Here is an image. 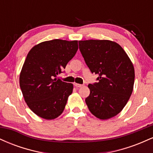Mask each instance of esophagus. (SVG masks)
I'll return each instance as SVG.
<instances>
[{
  "instance_id": "1",
  "label": "esophagus",
  "mask_w": 153,
  "mask_h": 153,
  "mask_svg": "<svg viewBox=\"0 0 153 153\" xmlns=\"http://www.w3.org/2000/svg\"><path fill=\"white\" fill-rule=\"evenodd\" d=\"M74 85L75 87H77V88H80V87H82V85H81V84H79V83H76V82H74Z\"/></svg>"
}]
</instances>
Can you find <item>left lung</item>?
<instances>
[{
  "label": "left lung",
  "instance_id": "left-lung-1",
  "mask_svg": "<svg viewBox=\"0 0 153 153\" xmlns=\"http://www.w3.org/2000/svg\"><path fill=\"white\" fill-rule=\"evenodd\" d=\"M79 49L98 82L89 84L85 99L92 114L108 119L122 111L130 98L134 82V69L125 51L110 40L79 41Z\"/></svg>",
  "mask_w": 153,
  "mask_h": 153
}]
</instances>
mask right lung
I'll return each instance as SVG.
<instances>
[{"instance_id":"1","label":"right lung","mask_w":153,"mask_h":153,"mask_svg":"<svg viewBox=\"0 0 153 153\" xmlns=\"http://www.w3.org/2000/svg\"><path fill=\"white\" fill-rule=\"evenodd\" d=\"M78 41L53 39L35 45L28 53L19 77L26 104L42 118L50 120L62 113L73 85L56 77L76 54Z\"/></svg>"}]
</instances>
